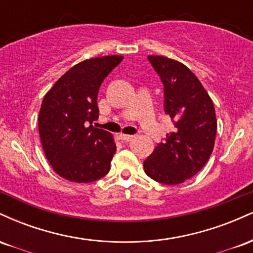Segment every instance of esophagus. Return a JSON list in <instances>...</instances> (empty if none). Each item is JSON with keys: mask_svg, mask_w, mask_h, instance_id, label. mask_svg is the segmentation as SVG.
I'll list each match as a JSON object with an SVG mask.
<instances>
[{"mask_svg": "<svg viewBox=\"0 0 253 253\" xmlns=\"http://www.w3.org/2000/svg\"><path fill=\"white\" fill-rule=\"evenodd\" d=\"M120 138L123 139L125 141H130L132 139L135 138V135H132V134H120Z\"/></svg>", "mask_w": 253, "mask_h": 253, "instance_id": "obj_1", "label": "esophagus"}]
</instances>
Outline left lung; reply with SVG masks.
Wrapping results in <instances>:
<instances>
[{"instance_id":"8db88e82","label":"left lung","mask_w":253,"mask_h":253,"mask_svg":"<svg viewBox=\"0 0 253 253\" xmlns=\"http://www.w3.org/2000/svg\"><path fill=\"white\" fill-rule=\"evenodd\" d=\"M147 59L164 85V112L175 130L145 159L144 170L157 182L179 184L196 175L210 159L216 134L215 109L187 66L162 56Z\"/></svg>"}]
</instances>
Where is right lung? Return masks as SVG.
I'll return each instance as SVG.
<instances>
[{"instance_id":"1","label":"right lung","mask_w":253,"mask_h":253,"mask_svg":"<svg viewBox=\"0 0 253 253\" xmlns=\"http://www.w3.org/2000/svg\"><path fill=\"white\" fill-rule=\"evenodd\" d=\"M121 56L92 58L77 64L43 97L39 134L43 152L59 176L89 183L106 176L117 146L112 134L96 128L101 84L123 62Z\"/></svg>"}]
</instances>
